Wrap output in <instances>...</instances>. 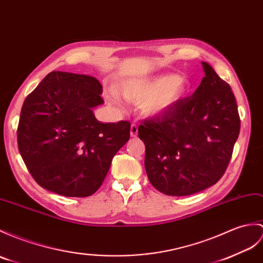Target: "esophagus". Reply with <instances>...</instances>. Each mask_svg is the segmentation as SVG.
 Instances as JSON below:
<instances>
[{
	"instance_id": "34e87169",
	"label": "esophagus",
	"mask_w": 263,
	"mask_h": 263,
	"mask_svg": "<svg viewBox=\"0 0 263 263\" xmlns=\"http://www.w3.org/2000/svg\"><path fill=\"white\" fill-rule=\"evenodd\" d=\"M130 133H131V137H137L138 134V125L137 124H132L131 125V129H130Z\"/></svg>"
}]
</instances>
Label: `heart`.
<instances>
[{"mask_svg": "<svg viewBox=\"0 0 263 263\" xmlns=\"http://www.w3.org/2000/svg\"><path fill=\"white\" fill-rule=\"evenodd\" d=\"M121 95L130 102H140V109L148 118L162 117L178 104L188 91V83L175 75H160L146 79H137L122 84ZM109 97L118 102L115 91Z\"/></svg>", "mask_w": 263, "mask_h": 263, "instance_id": "b5f03b06", "label": "heart"}]
</instances>
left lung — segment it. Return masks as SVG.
Masks as SVG:
<instances>
[{"mask_svg": "<svg viewBox=\"0 0 263 263\" xmlns=\"http://www.w3.org/2000/svg\"><path fill=\"white\" fill-rule=\"evenodd\" d=\"M201 65L205 77L192 96L139 126L149 181L170 196H187L215 185L228 168L240 133L230 85L209 64Z\"/></svg>", "mask_w": 263, "mask_h": 263, "instance_id": "left-lung-1", "label": "left lung"}]
</instances>
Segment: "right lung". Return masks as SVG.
I'll list each match as a JSON object with an SVG mask.
<instances>
[{"mask_svg":"<svg viewBox=\"0 0 263 263\" xmlns=\"http://www.w3.org/2000/svg\"><path fill=\"white\" fill-rule=\"evenodd\" d=\"M95 77L51 71L24 101L17 146L28 170L49 192L87 197L101 187L113 157L130 139L127 121L102 123Z\"/></svg>","mask_w":263,"mask_h":263,"instance_id":"obj_1","label":"right lung"}]
</instances>
